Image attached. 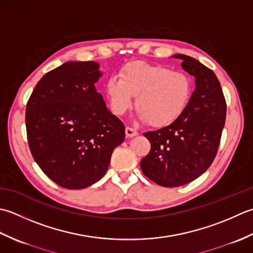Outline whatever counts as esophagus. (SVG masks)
<instances>
[{
	"instance_id": "esophagus-1",
	"label": "esophagus",
	"mask_w": 253,
	"mask_h": 253,
	"mask_svg": "<svg viewBox=\"0 0 253 253\" xmlns=\"http://www.w3.org/2000/svg\"><path fill=\"white\" fill-rule=\"evenodd\" d=\"M126 134L127 137H133V136L137 135L138 132L135 130V128H132V127L126 126Z\"/></svg>"
}]
</instances>
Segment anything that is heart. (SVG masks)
Returning a JSON list of instances; mask_svg holds the SVG:
<instances>
[{
  "label": "heart",
  "mask_w": 253,
  "mask_h": 253,
  "mask_svg": "<svg viewBox=\"0 0 253 253\" xmlns=\"http://www.w3.org/2000/svg\"><path fill=\"white\" fill-rule=\"evenodd\" d=\"M112 112L122 116L135 97L136 117L153 126H165L182 115L191 98V81L182 72L135 61L111 76L105 86Z\"/></svg>",
  "instance_id": "1"
}]
</instances>
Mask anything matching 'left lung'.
Returning <instances> with one entry per match:
<instances>
[{"label":"left lung","mask_w":253,"mask_h":253,"mask_svg":"<svg viewBox=\"0 0 253 253\" xmlns=\"http://www.w3.org/2000/svg\"><path fill=\"white\" fill-rule=\"evenodd\" d=\"M182 69L194 76L195 88L183 113L169 126L144 133L152 145L141 161L143 173L162 187H180L212 165L226 120V101L215 73L185 54Z\"/></svg>","instance_id":"left-lung-1"}]
</instances>
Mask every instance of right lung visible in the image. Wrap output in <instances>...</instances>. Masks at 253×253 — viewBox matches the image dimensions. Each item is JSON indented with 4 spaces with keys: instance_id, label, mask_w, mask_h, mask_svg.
Here are the masks:
<instances>
[{
    "instance_id": "add662e5",
    "label": "right lung",
    "mask_w": 253,
    "mask_h": 253,
    "mask_svg": "<svg viewBox=\"0 0 253 253\" xmlns=\"http://www.w3.org/2000/svg\"><path fill=\"white\" fill-rule=\"evenodd\" d=\"M101 75L97 62H66L41 77L26 106L32 155L62 188L99 181L125 141V126L96 90Z\"/></svg>"
}]
</instances>
